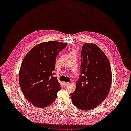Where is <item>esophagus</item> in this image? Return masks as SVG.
<instances>
[{
  "label": "esophagus",
  "instance_id": "34e87169",
  "mask_svg": "<svg viewBox=\"0 0 131 131\" xmlns=\"http://www.w3.org/2000/svg\"><path fill=\"white\" fill-rule=\"evenodd\" d=\"M70 84V83H68V82H63V85H69Z\"/></svg>",
  "mask_w": 131,
  "mask_h": 131
}]
</instances>
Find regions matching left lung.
<instances>
[{
	"mask_svg": "<svg viewBox=\"0 0 131 131\" xmlns=\"http://www.w3.org/2000/svg\"><path fill=\"white\" fill-rule=\"evenodd\" d=\"M81 53V74L75 91L70 95L75 106L90 110L107 97L112 84V72L108 58L96 45L84 43Z\"/></svg>",
	"mask_w": 131,
	"mask_h": 131,
	"instance_id": "1",
	"label": "left lung"
}]
</instances>
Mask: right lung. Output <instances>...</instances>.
<instances>
[{
  "mask_svg": "<svg viewBox=\"0 0 131 131\" xmlns=\"http://www.w3.org/2000/svg\"><path fill=\"white\" fill-rule=\"evenodd\" d=\"M67 45L56 41L42 42L33 47L23 59L19 82L25 97L33 105L47 107L56 99L61 89L54 77L56 59Z\"/></svg>",
  "mask_w": 131,
  "mask_h": 131,
  "instance_id": "add662e5",
  "label": "right lung"
}]
</instances>
